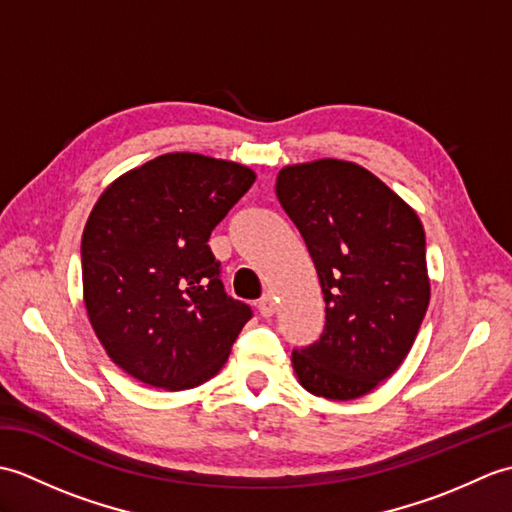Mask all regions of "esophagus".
Wrapping results in <instances>:
<instances>
[{"mask_svg":"<svg viewBox=\"0 0 512 512\" xmlns=\"http://www.w3.org/2000/svg\"><path fill=\"white\" fill-rule=\"evenodd\" d=\"M275 308H277V301H275V295L273 292H266V295L259 299V312H262V317H273L275 314Z\"/></svg>","mask_w":512,"mask_h":512,"instance_id":"obj_1","label":"esophagus"}]
</instances>
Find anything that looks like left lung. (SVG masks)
Returning <instances> with one entry per match:
<instances>
[{
	"label": "left lung",
	"instance_id": "left-lung-1",
	"mask_svg": "<svg viewBox=\"0 0 512 512\" xmlns=\"http://www.w3.org/2000/svg\"><path fill=\"white\" fill-rule=\"evenodd\" d=\"M277 198L325 299L321 339L292 352V369L314 396L361 398L405 361L429 306L420 217L372 171L339 158L286 165Z\"/></svg>",
	"mask_w": 512,
	"mask_h": 512
}]
</instances>
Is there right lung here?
Wrapping results in <instances>:
<instances>
[{
	"label": "right lung",
	"mask_w": 512,
	"mask_h": 512,
	"mask_svg": "<svg viewBox=\"0 0 512 512\" xmlns=\"http://www.w3.org/2000/svg\"><path fill=\"white\" fill-rule=\"evenodd\" d=\"M253 182L239 162L173 151L99 195L81 239L83 303L125 374L182 391L220 372L253 312L226 297L206 242Z\"/></svg>",
	"instance_id": "add662e5"
}]
</instances>
